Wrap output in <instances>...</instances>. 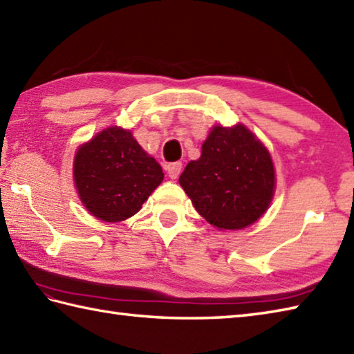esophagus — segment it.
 Instances as JSON below:
<instances>
[{
    "label": "esophagus",
    "instance_id": "1",
    "mask_svg": "<svg viewBox=\"0 0 354 354\" xmlns=\"http://www.w3.org/2000/svg\"><path fill=\"white\" fill-rule=\"evenodd\" d=\"M165 169H167V175L171 179H176L179 176V173H181V170H183V164L181 162H171Z\"/></svg>",
    "mask_w": 354,
    "mask_h": 354
}]
</instances>
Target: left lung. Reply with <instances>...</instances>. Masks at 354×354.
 <instances>
[{
	"instance_id": "8db88e82",
	"label": "left lung",
	"mask_w": 354,
	"mask_h": 354,
	"mask_svg": "<svg viewBox=\"0 0 354 354\" xmlns=\"http://www.w3.org/2000/svg\"><path fill=\"white\" fill-rule=\"evenodd\" d=\"M179 184L196 212L219 230L256 223L274 195V167L266 145L242 124L214 126L198 161H190Z\"/></svg>"
}]
</instances>
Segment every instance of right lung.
Segmentation results:
<instances>
[{"mask_svg": "<svg viewBox=\"0 0 354 354\" xmlns=\"http://www.w3.org/2000/svg\"><path fill=\"white\" fill-rule=\"evenodd\" d=\"M73 179L81 203L106 223L133 216L141 210L164 173L155 158L122 127H109L80 145L73 161Z\"/></svg>", "mask_w": 354, "mask_h": 354, "instance_id": "1", "label": "right lung"}]
</instances>
